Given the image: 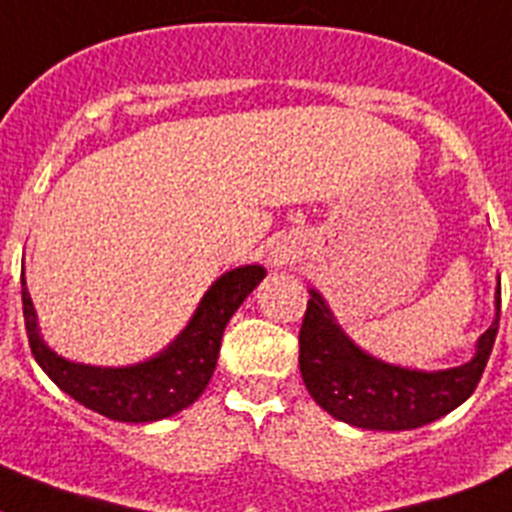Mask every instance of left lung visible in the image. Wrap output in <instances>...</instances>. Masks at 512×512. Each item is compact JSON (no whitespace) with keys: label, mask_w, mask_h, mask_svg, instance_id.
Segmentation results:
<instances>
[{"label":"left lung","mask_w":512,"mask_h":512,"mask_svg":"<svg viewBox=\"0 0 512 512\" xmlns=\"http://www.w3.org/2000/svg\"><path fill=\"white\" fill-rule=\"evenodd\" d=\"M495 323L477 341L469 364L446 372H410L364 354L333 323L323 297L312 292L300 328V372L325 413L369 431H410L459 408L477 390L500 328V284Z\"/></svg>","instance_id":"obj_1"}]
</instances>
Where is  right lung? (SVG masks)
Segmentation results:
<instances>
[{"mask_svg":"<svg viewBox=\"0 0 512 512\" xmlns=\"http://www.w3.org/2000/svg\"><path fill=\"white\" fill-rule=\"evenodd\" d=\"M264 274L266 271L256 264L223 274L207 289L194 318L166 351L151 361L120 366V369L74 364L53 354L40 341L38 318L22 274V315H25L30 351L40 369L66 395L104 418L120 423H151V420L169 418L189 408L205 392L215 372L225 325L241 302L251 295V289L264 279Z\"/></svg>","mask_w":512,"mask_h":512,"instance_id":"right-lung-1","label":"right lung"}]
</instances>
